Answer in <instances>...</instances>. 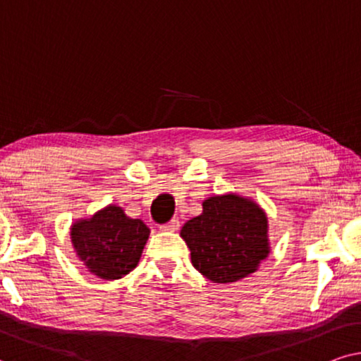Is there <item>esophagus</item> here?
<instances>
[{
    "mask_svg": "<svg viewBox=\"0 0 361 361\" xmlns=\"http://www.w3.org/2000/svg\"><path fill=\"white\" fill-rule=\"evenodd\" d=\"M178 228H180V221H178L176 218H173V219L170 221V223L160 226L161 231H176Z\"/></svg>",
    "mask_w": 361,
    "mask_h": 361,
    "instance_id": "esophagus-1",
    "label": "esophagus"
}]
</instances>
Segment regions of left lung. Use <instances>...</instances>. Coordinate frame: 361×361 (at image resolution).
Returning a JSON list of instances; mask_svg holds the SVG:
<instances>
[{
    "label": "left lung",
    "instance_id": "1",
    "mask_svg": "<svg viewBox=\"0 0 361 361\" xmlns=\"http://www.w3.org/2000/svg\"><path fill=\"white\" fill-rule=\"evenodd\" d=\"M269 224L252 200L228 193L203 201V213L186 221L180 236L191 262L206 279L228 284L251 276L269 256Z\"/></svg>",
    "mask_w": 361,
    "mask_h": 361
}]
</instances>
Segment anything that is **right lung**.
<instances>
[{
	"mask_svg": "<svg viewBox=\"0 0 361 361\" xmlns=\"http://www.w3.org/2000/svg\"><path fill=\"white\" fill-rule=\"evenodd\" d=\"M150 229L142 219H132L120 206H105L71 228L77 257L94 276L115 281L137 267Z\"/></svg>",
	"mask_w": 361,
	"mask_h": 361,
	"instance_id": "add662e5",
	"label": "right lung"
}]
</instances>
